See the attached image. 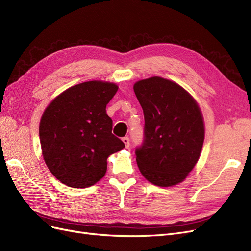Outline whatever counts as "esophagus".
I'll return each mask as SVG.
<instances>
[{
  "label": "esophagus",
  "instance_id": "esophagus-1",
  "mask_svg": "<svg viewBox=\"0 0 251 251\" xmlns=\"http://www.w3.org/2000/svg\"><path fill=\"white\" fill-rule=\"evenodd\" d=\"M122 141H123V143L125 144V147H126V148H128V147H129V145H130V141H129V137H127V136L123 137Z\"/></svg>",
  "mask_w": 251,
  "mask_h": 251
}]
</instances>
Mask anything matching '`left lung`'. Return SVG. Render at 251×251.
Masks as SVG:
<instances>
[{
  "label": "left lung",
  "mask_w": 251,
  "mask_h": 251,
  "mask_svg": "<svg viewBox=\"0 0 251 251\" xmlns=\"http://www.w3.org/2000/svg\"><path fill=\"white\" fill-rule=\"evenodd\" d=\"M133 90L144 111V141L136 163L149 182L172 187L195 167L204 141L197 102L177 83L160 77L137 81Z\"/></svg>",
  "instance_id": "8db88e82"
}]
</instances>
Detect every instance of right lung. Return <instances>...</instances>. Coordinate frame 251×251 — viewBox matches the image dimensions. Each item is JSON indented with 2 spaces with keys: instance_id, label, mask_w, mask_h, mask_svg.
<instances>
[{
  "instance_id": "add662e5",
  "label": "right lung",
  "mask_w": 251,
  "mask_h": 251,
  "mask_svg": "<svg viewBox=\"0 0 251 251\" xmlns=\"http://www.w3.org/2000/svg\"><path fill=\"white\" fill-rule=\"evenodd\" d=\"M118 85L87 81L68 88L48 105L39 123L45 163L63 184L84 189L106 173L107 157L125 147L111 133L106 105Z\"/></svg>"
}]
</instances>
